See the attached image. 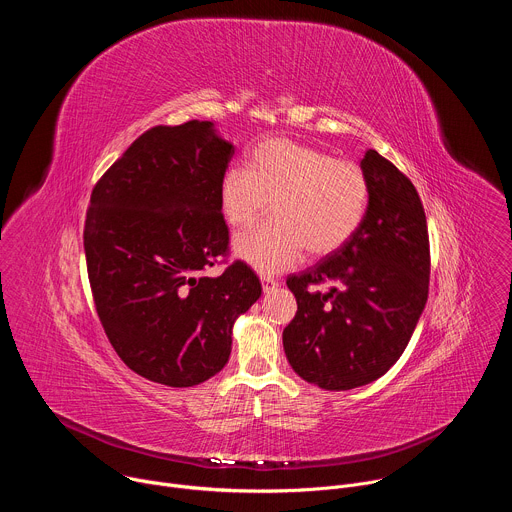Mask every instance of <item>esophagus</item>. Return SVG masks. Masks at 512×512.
<instances>
[{"instance_id": "obj_1", "label": "esophagus", "mask_w": 512, "mask_h": 512, "mask_svg": "<svg viewBox=\"0 0 512 512\" xmlns=\"http://www.w3.org/2000/svg\"><path fill=\"white\" fill-rule=\"evenodd\" d=\"M261 285H263V294H271V291L279 287V283L269 275H261Z\"/></svg>"}]
</instances>
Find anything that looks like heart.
Segmentation results:
<instances>
[{"label":"heart","mask_w":512,"mask_h":512,"mask_svg":"<svg viewBox=\"0 0 512 512\" xmlns=\"http://www.w3.org/2000/svg\"><path fill=\"white\" fill-rule=\"evenodd\" d=\"M221 212L235 231L271 221L235 241V255L261 273L298 265L306 249L324 257L350 241L369 204V178L348 160L291 139L259 143L249 168H229L221 180Z\"/></svg>","instance_id":"obj_1"}]
</instances>
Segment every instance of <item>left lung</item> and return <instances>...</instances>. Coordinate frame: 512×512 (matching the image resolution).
<instances>
[{
	"label": "left lung",
	"mask_w": 512,
	"mask_h": 512,
	"mask_svg": "<svg viewBox=\"0 0 512 512\" xmlns=\"http://www.w3.org/2000/svg\"><path fill=\"white\" fill-rule=\"evenodd\" d=\"M369 206L338 251L289 275L298 312L283 330L285 356L304 381L348 391L383 377L403 354L427 302L429 237L411 180L379 152L360 160ZM334 282L328 292L314 290Z\"/></svg>",
	"instance_id": "left-lung-1"
}]
</instances>
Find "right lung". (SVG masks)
<instances>
[{"mask_svg":"<svg viewBox=\"0 0 512 512\" xmlns=\"http://www.w3.org/2000/svg\"><path fill=\"white\" fill-rule=\"evenodd\" d=\"M235 154L212 121L158 125L103 174L85 221V255L99 320L139 377L194 387L231 356L235 320L261 296L259 277L227 253L221 180Z\"/></svg>","mask_w":512,"mask_h":512,"instance_id":"add662e5","label":"right lung"}]
</instances>
